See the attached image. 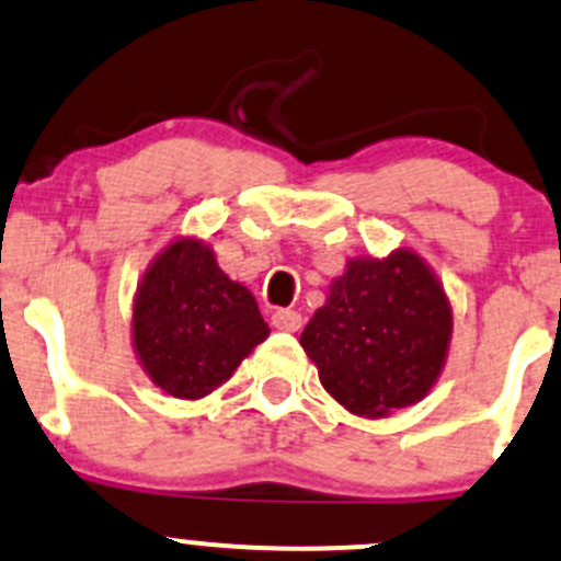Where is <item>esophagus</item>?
<instances>
[{
  "mask_svg": "<svg viewBox=\"0 0 561 561\" xmlns=\"http://www.w3.org/2000/svg\"><path fill=\"white\" fill-rule=\"evenodd\" d=\"M273 327L280 329V332H297L302 327V316L297 310H275Z\"/></svg>",
  "mask_w": 561,
  "mask_h": 561,
  "instance_id": "1",
  "label": "esophagus"
}]
</instances>
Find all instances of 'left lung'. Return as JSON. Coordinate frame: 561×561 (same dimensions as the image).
<instances>
[{"instance_id":"1","label":"left lung","mask_w":561,"mask_h":561,"mask_svg":"<svg viewBox=\"0 0 561 561\" xmlns=\"http://www.w3.org/2000/svg\"><path fill=\"white\" fill-rule=\"evenodd\" d=\"M451 302L419 253L351 259L305 327L321 386L351 413L383 419L430 394L451 343Z\"/></svg>"}]
</instances>
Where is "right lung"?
<instances>
[{"instance_id":"add662e5","label":"right lung","mask_w":561,"mask_h":561,"mask_svg":"<svg viewBox=\"0 0 561 561\" xmlns=\"http://www.w3.org/2000/svg\"><path fill=\"white\" fill-rule=\"evenodd\" d=\"M267 334L253 294L229 280L202 240H172L137 286L135 354L148 378L178 400L218 389Z\"/></svg>"}]
</instances>
